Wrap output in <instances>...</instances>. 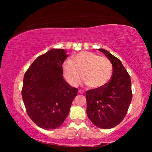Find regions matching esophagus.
Segmentation results:
<instances>
[{
  "mask_svg": "<svg viewBox=\"0 0 152 152\" xmlns=\"http://www.w3.org/2000/svg\"><path fill=\"white\" fill-rule=\"evenodd\" d=\"M78 92L80 94H83L84 93V91H80H80H78Z\"/></svg>",
  "mask_w": 152,
  "mask_h": 152,
  "instance_id": "obj_1",
  "label": "esophagus"
}]
</instances>
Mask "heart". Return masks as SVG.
<instances>
[{
    "label": "heart",
    "mask_w": 152,
    "mask_h": 152,
    "mask_svg": "<svg viewBox=\"0 0 152 152\" xmlns=\"http://www.w3.org/2000/svg\"><path fill=\"white\" fill-rule=\"evenodd\" d=\"M63 70L64 77L71 85H78L83 76L88 86L99 88L109 81L113 66L106 57L90 51H82L74 56L71 61L64 62Z\"/></svg>",
    "instance_id": "heart-1"
}]
</instances>
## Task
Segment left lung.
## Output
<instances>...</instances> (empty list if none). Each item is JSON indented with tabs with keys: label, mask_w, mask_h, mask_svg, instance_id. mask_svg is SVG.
<instances>
[{
	"label": "left lung",
	"mask_w": 152,
	"mask_h": 152,
	"mask_svg": "<svg viewBox=\"0 0 152 152\" xmlns=\"http://www.w3.org/2000/svg\"><path fill=\"white\" fill-rule=\"evenodd\" d=\"M98 50L111 62L113 76L104 86L86 91V113L95 126L108 129L119 125L127 114L132 99V82L119 59L104 49Z\"/></svg>",
	"instance_id": "left-lung-1"
}]
</instances>
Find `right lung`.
I'll return each instance as SVG.
<instances>
[{"instance_id":"obj_1","label":"right lung","mask_w":152,"mask_h":152,"mask_svg":"<svg viewBox=\"0 0 152 152\" xmlns=\"http://www.w3.org/2000/svg\"><path fill=\"white\" fill-rule=\"evenodd\" d=\"M64 49H52L35 59L25 74L22 98L29 117L39 127L55 129L68 117L78 93L63 78Z\"/></svg>"}]
</instances>
